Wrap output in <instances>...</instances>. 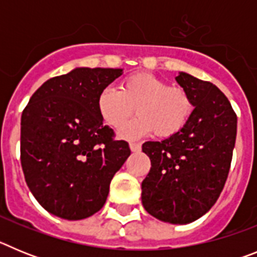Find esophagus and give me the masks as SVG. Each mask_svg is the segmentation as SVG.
Segmentation results:
<instances>
[{
  "mask_svg": "<svg viewBox=\"0 0 257 257\" xmlns=\"http://www.w3.org/2000/svg\"><path fill=\"white\" fill-rule=\"evenodd\" d=\"M130 149L133 152H140L142 144H140V143H130Z\"/></svg>",
  "mask_w": 257,
  "mask_h": 257,
  "instance_id": "esophagus-1",
  "label": "esophagus"
}]
</instances>
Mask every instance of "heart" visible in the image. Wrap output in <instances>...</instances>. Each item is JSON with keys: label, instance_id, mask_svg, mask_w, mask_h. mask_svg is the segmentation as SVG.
<instances>
[{"label": "heart", "instance_id": "1", "mask_svg": "<svg viewBox=\"0 0 257 257\" xmlns=\"http://www.w3.org/2000/svg\"><path fill=\"white\" fill-rule=\"evenodd\" d=\"M96 106L103 121L117 131L126 126L136 108L138 117L122 133L128 139L151 133L163 139L171 138L183 130L194 109L184 88L171 87L160 77L144 72L127 76L119 90H101Z\"/></svg>", "mask_w": 257, "mask_h": 257}]
</instances>
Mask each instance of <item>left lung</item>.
Returning a JSON list of instances; mask_svg holds the SVG:
<instances>
[{
    "label": "left lung",
    "mask_w": 257,
    "mask_h": 257,
    "mask_svg": "<svg viewBox=\"0 0 257 257\" xmlns=\"http://www.w3.org/2000/svg\"><path fill=\"white\" fill-rule=\"evenodd\" d=\"M176 81L196 108L180 133L143 144L152 167L142 183V201L156 219L189 224L215 205L225 185L237 114L213 83L184 72Z\"/></svg>",
    "instance_id": "8db88e82"
}]
</instances>
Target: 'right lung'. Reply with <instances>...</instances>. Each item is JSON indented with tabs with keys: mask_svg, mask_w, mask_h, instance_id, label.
I'll return each mask as SVG.
<instances>
[{
	"mask_svg": "<svg viewBox=\"0 0 257 257\" xmlns=\"http://www.w3.org/2000/svg\"><path fill=\"white\" fill-rule=\"evenodd\" d=\"M122 74L76 68L47 79L22 114L20 162L27 185L55 216L82 220L104 206L115 172L131 154L97 112L101 90Z\"/></svg>",
	"mask_w": 257,
	"mask_h": 257,
	"instance_id": "obj_1",
	"label": "right lung"
}]
</instances>
